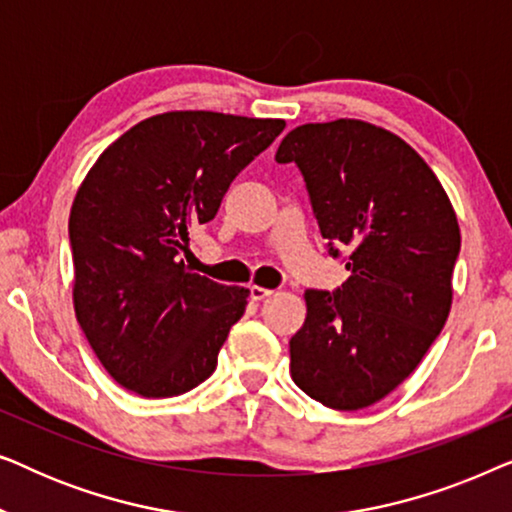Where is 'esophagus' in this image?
Listing matches in <instances>:
<instances>
[{
	"label": "esophagus",
	"instance_id": "esophagus-1",
	"mask_svg": "<svg viewBox=\"0 0 512 512\" xmlns=\"http://www.w3.org/2000/svg\"><path fill=\"white\" fill-rule=\"evenodd\" d=\"M272 293H275V291L263 289V286H249V296H251V300H256V303H261V300L270 298Z\"/></svg>",
	"mask_w": 512,
	"mask_h": 512
}]
</instances>
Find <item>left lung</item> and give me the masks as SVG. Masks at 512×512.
Masks as SVG:
<instances>
[{"mask_svg":"<svg viewBox=\"0 0 512 512\" xmlns=\"http://www.w3.org/2000/svg\"><path fill=\"white\" fill-rule=\"evenodd\" d=\"M275 160L296 163L328 256L349 270L338 289L305 291L291 377L326 408H368L443 331L461 249L457 214L419 153L370 123L300 125Z\"/></svg>","mask_w":512,"mask_h":512,"instance_id":"obj_1","label":"left lung"}]
</instances>
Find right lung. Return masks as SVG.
Listing matches in <instances>:
<instances>
[{"mask_svg":"<svg viewBox=\"0 0 512 512\" xmlns=\"http://www.w3.org/2000/svg\"><path fill=\"white\" fill-rule=\"evenodd\" d=\"M279 118L170 111L97 158L69 214L74 307L121 387L146 398L205 382L249 289L195 275L191 230L212 221L233 179L275 142Z\"/></svg>","mask_w":512,"mask_h":512,"instance_id":"right-lung-1","label":"right lung"}]
</instances>
